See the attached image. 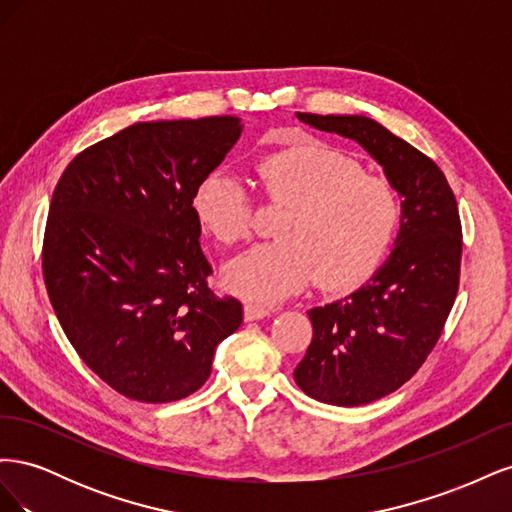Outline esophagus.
I'll return each mask as SVG.
<instances>
[{
	"label": "esophagus",
	"instance_id": "34e87169",
	"mask_svg": "<svg viewBox=\"0 0 512 512\" xmlns=\"http://www.w3.org/2000/svg\"><path fill=\"white\" fill-rule=\"evenodd\" d=\"M275 312L273 307H262V305H256V303H245L243 307V318L245 322H254V320H262L267 318Z\"/></svg>",
	"mask_w": 512,
	"mask_h": 512
}]
</instances>
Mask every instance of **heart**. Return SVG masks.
I'll return each instance as SVG.
<instances>
[{"label":"heart","mask_w":512,"mask_h":512,"mask_svg":"<svg viewBox=\"0 0 512 512\" xmlns=\"http://www.w3.org/2000/svg\"><path fill=\"white\" fill-rule=\"evenodd\" d=\"M256 177L262 192L288 211L277 241L226 262L222 280L232 294L275 303L314 277L327 290H350L374 275L393 250L401 228L397 192L344 153L305 141L262 158ZM192 211L220 243H237L250 232V196L230 170L218 168L198 181Z\"/></svg>","instance_id":"obj_1"}]
</instances>
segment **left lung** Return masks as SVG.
I'll return each instance as SVG.
<instances>
[{"label": "left lung", "instance_id": "left-lung-1", "mask_svg": "<svg viewBox=\"0 0 512 512\" xmlns=\"http://www.w3.org/2000/svg\"><path fill=\"white\" fill-rule=\"evenodd\" d=\"M374 158L401 198V228L384 265L348 297L309 309L314 337L294 369L322 404L363 406L408 382L436 346L459 288L461 222L438 164L363 115L297 113Z\"/></svg>", "mask_w": 512, "mask_h": 512}]
</instances>
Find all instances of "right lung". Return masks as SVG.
Segmentation results:
<instances>
[{
    "mask_svg": "<svg viewBox=\"0 0 512 512\" xmlns=\"http://www.w3.org/2000/svg\"><path fill=\"white\" fill-rule=\"evenodd\" d=\"M241 132L235 115L134 123L81 151L53 192L42 247L49 299L81 359L130 399L192 395L241 327V303L207 286L192 211L198 181Z\"/></svg>",
    "mask_w": 512,
    "mask_h": 512,
    "instance_id": "add662e5",
    "label": "right lung"
}]
</instances>
